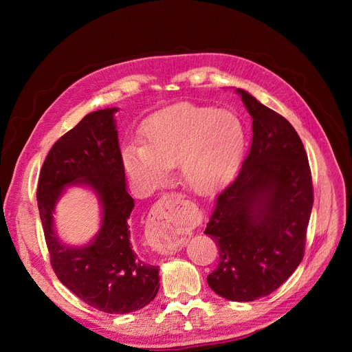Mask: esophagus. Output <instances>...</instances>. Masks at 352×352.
Segmentation results:
<instances>
[{
    "instance_id": "esophagus-1",
    "label": "esophagus",
    "mask_w": 352,
    "mask_h": 352,
    "mask_svg": "<svg viewBox=\"0 0 352 352\" xmlns=\"http://www.w3.org/2000/svg\"><path fill=\"white\" fill-rule=\"evenodd\" d=\"M179 199L180 197L176 194L164 197L157 202L153 210L151 223L146 228L145 239L146 243L157 252H173L182 245L176 225V211L173 208L175 202Z\"/></svg>"
}]
</instances>
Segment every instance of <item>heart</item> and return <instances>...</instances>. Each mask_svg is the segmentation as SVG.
<instances>
[{
    "instance_id": "obj_1",
    "label": "heart",
    "mask_w": 352,
    "mask_h": 352,
    "mask_svg": "<svg viewBox=\"0 0 352 352\" xmlns=\"http://www.w3.org/2000/svg\"><path fill=\"white\" fill-rule=\"evenodd\" d=\"M142 140L144 144H129L123 150L124 168L133 180L154 186L177 163L182 184L206 195L236 167L245 135L235 113L179 102L148 117Z\"/></svg>"
}]
</instances>
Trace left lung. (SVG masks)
I'll return each instance as SVG.
<instances>
[{
  "instance_id": "obj_1",
  "label": "left lung",
  "mask_w": 352,
  "mask_h": 352,
  "mask_svg": "<svg viewBox=\"0 0 352 352\" xmlns=\"http://www.w3.org/2000/svg\"><path fill=\"white\" fill-rule=\"evenodd\" d=\"M236 92L252 117V142L238 175L219 194L204 233L219 247L208 286L245 302L270 295L302 261L314 197L294 126L247 91Z\"/></svg>"
}]
</instances>
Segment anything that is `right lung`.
Returning <instances> with one entry per match:
<instances>
[{"instance_id":"add662e5","label":"right lung","mask_w":352,"mask_h":352,"mask_svg":"<svg viewBox=\"0 0 352 352\" xmlns=\"http://www.w3.org/2000/svg\"><path fill=\"white\" fill-rule=\"evenodd\" d=\"M116 111L87 114L52 145L41 168L36 199L51 265L60 282L100 311L126 314L154 300L160 276L158 265L145 263L132 248L129 217L135 202L126 189ZM72 184L91 187L103 208L99 233L83 248L63 244L54 230L55 204Z\"/></svg>"}]
</instances>
